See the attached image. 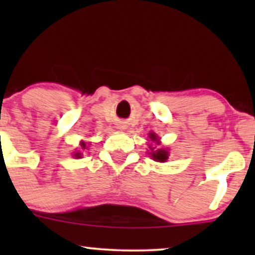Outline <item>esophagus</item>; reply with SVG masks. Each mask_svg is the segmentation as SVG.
Instances as JSON below:
<instances>
[{
    "label": "esophagus",
    "mask_w": 255,
    "mask_h": 255,
    "mask_svg": "<svg viewBox=\"0 0 255 255\" xmlns=\"http://www.w3.org/2000/svg\"><path fill=\"white\" fill-rule=\"evenodd\" d=\"M119 128H120V129H125V126L124 125H119Z\"/></svg>",
    "instance_id": "obj_1"
}]
</instances>
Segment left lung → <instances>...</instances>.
Listing matches in <instances>:
<instances>
[{"label": "left lung", "instance_id": "left-lung-1", "mask_svg": "<svg viewBox=\"0 0 255 255\" xmlns=\"http://www.w3.org/2000/svg\"><path fill=\"white\" fill-rule=\"evenodd\" d=\"M151 140H153V141H157V136L156 134H151L150 135ZM151 150V157L153 158L156 162H165L166 159H168V151L164 150V148H159V150H154V147L152 148L150 147Z\"/></svg>", "mask_w": 255, "mask_h": 255}]
</instances>
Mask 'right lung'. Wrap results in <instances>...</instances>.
Here are the masks:
<instances>
[{
    "label": "right lung",
    "mask_w": 255,
    "mask_h": 255,
    "mask_svg": "<svg viewBox=\"0 0 255 255\" xmlns=\"http://www.w3.org/2000/svg\"><path fill=\"white\" fill-rule=\"evenodd\" d=\"M81 146H83V148H85V146H86V145H85V144H84V142H83V144H81ZM75 157H77V158H79V157H81V154H80V153H75Z\"/></svg>",
    "instance_id": "add662e5"
}]
</instances>
